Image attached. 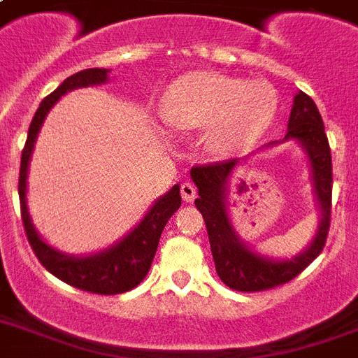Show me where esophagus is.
<instances>
[{"mask_svg": "<svg viewBox=\"0 0 358 358\" xmlns=\"http://www.w3.org/2000/svg\"><path fill=\"white\" fill-rule=\"evenodd\" d=\"M180 193H182V199L185 202H193L196 196V187L191 182H184L182 187H180Z\"/></svg>", "mask_w": 358, "mask_h": 358, "instance_id": "esophagus-1", "label": "esophagus"}]
</instances>
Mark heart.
Returning a JSON list of instances; mask_svg holds the SVG:
<instances>
[{
    "instance_id": "obj_1",
    "label": "heart",
    "mask_w": 358,
    "mask_h": 358,
    "mask_svg": "<svg viewBox=\"0 0 358 358\" xmlns=\"http://www.w3.org/2000/svg\"><path fill=\"white\" fill-rule=\"evenodd\" d=\"M277 113V94L267 83L193 72L171 85L163 102V117L178 129L210 128L208 146L232 154L252 145Z\"/></svg>"
}]
</instances>
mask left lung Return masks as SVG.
Instances as JSON below:
<instances>
[{"label": "left lung", "mask_w": 358, "mask_h": 358, "mask_svg": "<svg viewBox=\"0 0 358 358\" xmlns=\"http://www.w3.org/2000/svg\"><path fill=\"white\" fill-rule=\"evenodd\" d=\"M295 139L306 150L310 159L312 178L317 204L322 212V223L310 247L292 260H269L249 250L236 236L227 213V184L234 167V159L204 163L191 169V178L199 187L196 210L206 223L208 239L212 247L215 271L230 289L236 292H264L289 282L316 260L327 241L333 210V162L325 126L316 103L308 94H295L294 108L289 113L288 134L282 141ZM278 143V141H277Z\"/></svg>", "instance_id": "1"}]
</instances>
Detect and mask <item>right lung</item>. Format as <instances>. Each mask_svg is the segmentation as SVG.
<instances>
[{
    "mask_svg": "<svg viewBox=\"0 0 358 358\" xmlns=\"http://www.w3.org/2000/svg\"><path fill=\"white\" fill-rule=\"evenodd\" d=\"M108 72L109 70L106 69L81 70L78 74L66 78L52 94H48L42 100L41 108L36 109L35 117L29 124L27 141H25L24 150H22L18 178L20 210H22L24 230L38 262L59 280H63V282L78 289L98 295L124 294V292H129L137 284H141V280L146 277V273L150 269L154 256H156L157 243H159L165 224L182 204L180 185H174L167 195H163L159 201H156V204L148 210L145 219L122 241H119L109 250H103L100 255L87 256V258L61 255L59 250L44 243L41 236L36 234V230L33 229L27 206H25V180H27V167H29L31 152L35 146L38 129L46 119L48 111L64 92L78 89V87L100 85L103 81H108Z\"/></svg>",
    "mask_w": 358,
    "mask_h": 358,
    "instance_id": "right-lung-1",
    "label": "right lung"
}]
</instances>
